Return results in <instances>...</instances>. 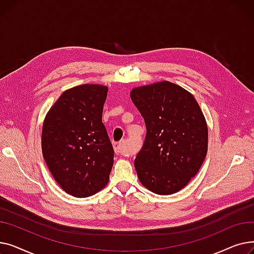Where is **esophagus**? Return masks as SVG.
Listing matches in <instances>:
<instances>
[{"label":"esophagus","mask_w":254,"mask_h":254,"mask_svg":"<svg viewBox=\"0 0 254 254\" xmlns=\"http://www.w3.org/2000/svg\"><path fill=\"white\" fill-rule=\"evenodd\" d=\"M114 151H115V153H117V154H126L127 153V150H126V148H125V144H124V142H118V143H115L114 144Z\"/></svg>","instance_id":"34e87169"}]
</instances>
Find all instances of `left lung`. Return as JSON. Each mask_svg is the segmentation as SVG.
Instances as JSON below:
<instances>
[{
	"label": "left lung",
	"instance_id": "8db88e82",
	"mask_svg": "<svg viewBox=\"0 0 254 254\" xmlns=\"http://www.w3.org/2000/svg\"><path fill=\"white\" fill-rule=\"evenodd\" d=\"M130 99L147 129L135 158L139 180L154 193H175L196 175L206 157L203 112L190 92L169 81L136 87Z\"/></svg>",
	"mask_w": 254,
	"mask_h": 254
}]
</instances>
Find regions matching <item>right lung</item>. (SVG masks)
<instances>
[{
  "label": "right lung",
  "mask_w": 254,
  "mask_h": 254,
  "mask_svg": "<svg viewBox=\"0 0 254 254\" xmlns=\"http://www.w3.org/2000/svg\"><path fill=\"white\" fill-rule=\"evenodd\" d=\"M107 91L99 84L65 90L44 120L45 163L61 188L76 197L95 194L109 181L114 151L102 123Z\"/></svg>",
  "instance_id": "obj_1"
}]
</instances>
